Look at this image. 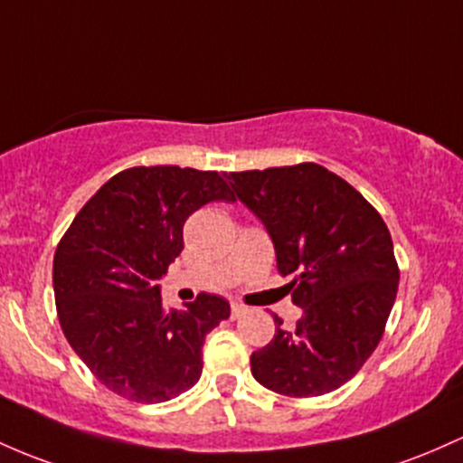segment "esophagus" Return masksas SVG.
<instances>
[{
	"label": "esophagus",
	"instance_id": "34e87169",
	"mask_svg": "<svg viewBox=\"0 0 463 463\" xmlns=\"http://www.w3.org/2000/svg\"><path fill=\"white\" fill-rule=\"evenodd\" d=\"M243 314H246V307L240 306V303H232V306H231V318H232V321H237V318L243 317Z\"/></svg>",
	"mask_w": 463,
	"mask_h": 463
}]
</instances>
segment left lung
I'll return each instance as SVG.
<instances>
[{"label":"left lung","instance_id":"1","mask_svg":"<svg viewBox=\"0 0 463 463\" xmlns=\"http://www.w3.org/2000/svg\"><path fill=\"white\" fill-rule=\"evenodd\" d=\"M237 197L270 232L277 268L303 309L250 355L259 384L314 398L360 372L384 334L400 268L380 213L343 177L301 162L228 175Z\"/></svg>","mask_w":463,"mask_h":463}]
</instances>
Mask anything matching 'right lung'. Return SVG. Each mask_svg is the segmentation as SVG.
<instances>
[{
    "label": "right lung",
    "mask_w": 463,
    "mask_h": 463,
    "mask_svg": "<svg viewBox=\"0 0 463 463\" xmlns=\"http://www.w3.org/2000/svg\"><path fill=\"white\" fill-rule=\"evenodd\" d=\"M235 202L217 171L131 166L105 182L61 237L52 283L61 329L88 369L131 402L177 398L202 375L206 334L226 298L162 306L157 279L184 248L182 228L208 202Z\"/></svg>",
    "instance_id": "add662e5"
}]
</instances>
